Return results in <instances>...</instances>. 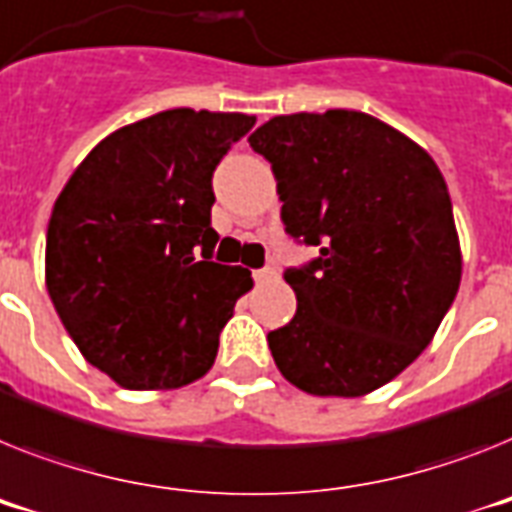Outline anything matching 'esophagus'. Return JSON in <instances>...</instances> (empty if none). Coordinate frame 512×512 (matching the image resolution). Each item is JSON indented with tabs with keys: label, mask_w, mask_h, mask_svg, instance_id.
Listing matches in <instances>:
<instances>
[{
	"label": "esophagus",
	"mask_w": 512,
	"mask_h": 512,
	"mask_svg": "<svg viewBox=\"0 0 512 512\" xmlns=\"http://www.w3.org/2000/svg\"><path fill=\"white\" fill-rule=\"evenodd\" d=\"M252 276H255L257 283H263V281H273V278H276L278 273H276V268H270V265H265V268L255 270Z\"/></svg>",
	"instance_id": "1"
}]
</instances>
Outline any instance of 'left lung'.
<instances>
[{"instance_id":"obj_1","label":"left lung","mask_w":512,"mask_h":512,"mask_svg":"<svg viewBox=\"0 0 512 512\" xmlns=\"http://www.w3.org/2000/svg\"><path fill=\"white\" fill-rule=\"evenodd\" d=\"M270 161L281 221L317 257L283 278L296 315L270 330L281 375L356 398L429 346L461 283L453 205L424 148L362 111L273 117L249 135Z\"/></svg>"}]
</instances>
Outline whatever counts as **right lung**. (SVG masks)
I'll use <instances>...</instances> for the list:
<instances>
[{
  "label": "right lung",
  "instance_id": "obj_1",
  "mask_svg": "<svg viewBox=\"0 0 512 512\" xmlns=\"http://www.w3.org/2000/svg\"><path fill=\"white\" fill-rule=\"evenodd\" d=\"M247 114L171 109L90 150L46 231V289L90 364L127 390L182 388L216 362L249 270L213 263V171Z\"/></svg>",
  "mask_w": 512,
  "mask_h": 512
}]
</instances>
